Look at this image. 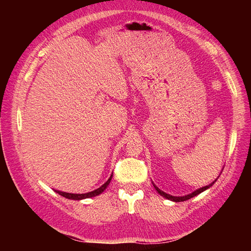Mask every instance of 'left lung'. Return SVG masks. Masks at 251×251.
I'll list each match as a JSON object with an SVG mask.
<instances>
[{
	"instance_id": "left-lung-1",
	"label": "left lung",
	"mask_w": 251,
	"mask_h": 251,
	"mask_svg": "<svg viewBox=\"0 0 251 251\" xmlns=\"http://www.w3.org/2000/svg\"><path fill=\"white\" fill-rule=\"evenodd\" d=\"M217 181V179L214 181V182L212 183H210V184H208V185H206V186H202V188H201V189H199V190H196V191H194L193 193H191V194H189V195H185V196H173V195H169V194H167V193H165V192H163V191H161L159 190L156 185H154V188H155V190L158 192L159 194H161L162 196H164V197H166L167 200H170V201H188V200H190V199H192V197H194V196H196V195H199L200 193H201L202 191H205V190H207V189H209L210 186L214 184L215 182Z\"/></svg>"
}]
</instances>
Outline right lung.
Here are the masks:
<instances>
[{"instance_id": "obj_1", "label": "right lung", "mask_w": 251, "mask_h": 251, "mask_svg": "<svg viewBox=\"0 0 251 251\" xmlns=\"http://www.w3.org/2000/svg\"><path fill=\"white\" fill-rule=\"evenodd\" d=\"M112 179V176L108 179V181L104 184H102L100 186V188H98L97 190L95 191H92V192H88V193H85V194H72V193H66V192H60V191H56L58 194L66 197V199L68 200H74V201H79V200H84V199H88V197H93V196H97L99 194L102 193V192L106 189V186L109 185L110 181Z\"/></svg>"}]
</instances>
